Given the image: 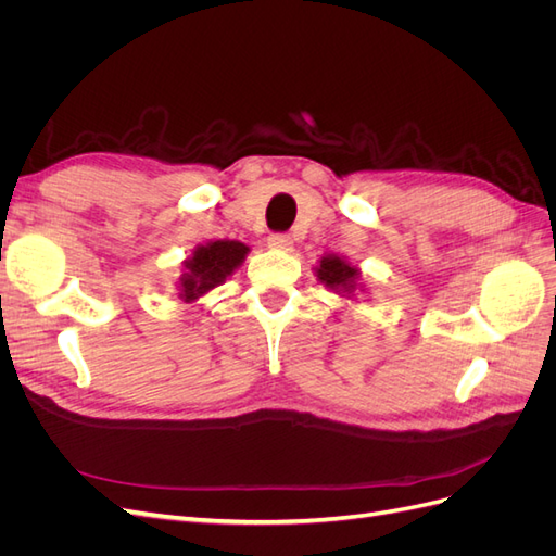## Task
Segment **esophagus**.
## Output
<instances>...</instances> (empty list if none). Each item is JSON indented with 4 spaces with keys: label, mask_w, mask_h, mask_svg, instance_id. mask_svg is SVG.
<instances>
[{
    "label": "esophagus",
    "mask_w": 556,
    "mask_h": 556,
    "mask_svg": "<svg viewBox=\"0 0 556 556\" xmlns=\"http://www.w3.org/2000/svg\"><path fill=\"white\" fill-rule=\"evenodd\" d=\"M268 245L276 248V250H290L292 248V237H290V233H271V237H268Z\"/></svg>",
    "instance_id": "34e87169"
}]
</instances>
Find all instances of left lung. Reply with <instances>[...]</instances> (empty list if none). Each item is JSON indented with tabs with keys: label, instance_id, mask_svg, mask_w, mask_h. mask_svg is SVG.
<instances>
[{
	"label": "left lung",
	"instance_id": "8db88e82",
	"mask_svg": "<svg viewBox=\"0 0 556 556\" xmlns=\"http://www.w3.org/2000/svg\"><path fill=\"white\" fill-rule=\"evenodd\" d=\"M317 280L327 285L329 290L352 294L357 290L359 268L348 264L339 255H327V257H323V262H319V266H317Z\"/></svg>",
	"mask_w": 556,
	"mask_h": 556
}]
</instances>
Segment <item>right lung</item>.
I'll return each instance as SVG.
<instances>
[{
	"mask_svg": "<svg viewBox=\"0 0 556 556\" xmlns=\"http://www.w3.org/2000/svg\"><path fill=\"white\" fill-rule=\"evenodd\" d=\"M248 255V245L241 241H211L199 245L192 257L185 262V274L180 276V296L192 301L225 282Z\"/></svg>",
	"mask_w": 556,
	"mask_h": 556,
	"instance_id": "right-lung-1",
	"label": "right lung"
}]
</instances>
